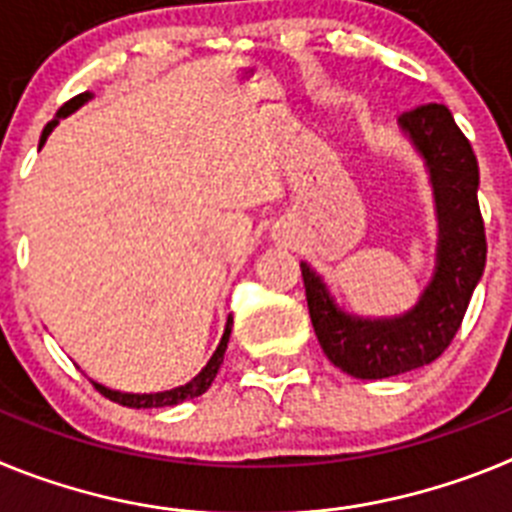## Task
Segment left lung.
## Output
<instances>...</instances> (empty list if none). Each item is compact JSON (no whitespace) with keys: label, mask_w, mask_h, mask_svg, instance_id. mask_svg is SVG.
<instances>
[{"label":"left lung","mask_w":512,"mask_h":512,"mask_svg":"<svg viewBox=\"0 0 512 512\" xmlns=\"http://www.w3.org/2000/svg\"><path fill=\"white\" fill-rule=\"evenodd\" d=\"M400 128L428 166L438 215L436 271L418 305L397 318L348 315L333 302L323 279L300 264L320 348L356 379L395 377L436 361L454 341L487 261L477 156L449 107L420 104L402 112Z\"/></svg>","instance_id":"8db88e82"}]
</instances>
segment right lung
<instances>
[{
	"label": "right lung",
	"mask_w": 512,
	"mask_h": 512,
	"mask_svg": "<svg viewBox=\"0 0 512 512\" xmlns=\"http://www.w3.org/2000/svg\"><path fill=\"white\" fill-rule=\"evenodd\" d=\"M89 99H92V94L84 92V94H76L74 99H69V102L63 104L61 110L56 112V120H51L48 125H45L43 135H40V146H43L45 138L51 135V130L56 128V122L61 120V117L76 112L81 104H87ZM230 328H233V318H228V323H225V333H223V338H220V346H217L215 354L210 356V361H207L205 369H202V372L197 374L192 382L182 384V387H174V390H166V392H153V395H130V392L110 390V387H104V384H99V382H92V384L97 387L99 392H102L104 397H110L112 402H117V405H125V408H171V405H179V402H184V400H194V397H200L202 392L210 390L212 379L217 377V369H220V364H223L225 348H228V341H230Z\"/></svg>",
	"instance_id": "1"
}]
</instances>
